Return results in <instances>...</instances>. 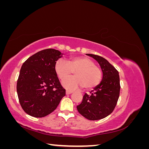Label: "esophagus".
Masks as SVG:
<instances>
[{
	"mask_svg": "<svg viewBox=\"0 0 149 149\" xmlns=\"http://www.w3.org/2000/svg\"><path fill=\"white\" fill-rule=\"evenodd\" d=\"M71 93H73V91H69V90H66V94H70Z\"/></svg>",
	"mask_w": 149,
	"mask_h": 149,
	"instance_id": "1",
	"label": "esophagus"
}]
</instances>
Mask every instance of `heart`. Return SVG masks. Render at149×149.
I'll return each mask as SVG.
<instances>
[{"mask_svg":"<svg viewBox=\"0 0 149 149\" xmlns=\"http://www.w3.org/2000/svg\"><path fill=\"white\" fill-rule=\"evenodd\" d=\"M55 68L57 76L61 79L68 77L75 71V76L62 81L63 86L69 90L83 86L86 89H91L96 87L102 79L101 70L87 57H73L70 58L68 62L60 59L56 61Z\"/></svg>","mask_w":149,"mask_h":149,"instance_id":"heart-1","label":"heart"}]
</instances>
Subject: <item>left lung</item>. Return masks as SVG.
Listing matches in <instances>:
<instances>
[{
	"instance_id": "left-lung-1",
	"label": "left lung",
	"mask_w": 149,
	"mask_h": 149,
	"mask_svg": "<svg viewBox=\"0 0 149 149\" xmlns=\"http://www.w3.org/2000/svg\"><path fill=\"white\" fill-rule=\"evenodd\" d=\"M100 64L102 72L101 83L90 94L86 93L82 102L77 106L79 114L91 120H100L109 116L113 111L120 93L119 72L105 58L87 54Z\"/></svg>"
}]
</instances>
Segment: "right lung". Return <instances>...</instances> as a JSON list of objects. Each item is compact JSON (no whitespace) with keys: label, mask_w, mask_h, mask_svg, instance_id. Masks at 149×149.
Returning <instances> with one entry per match:
<instances>
[{"label":"right lung","mask_w":149,"mask_h":149,"mask_svg":"<svg viewBox=\"0 0 149 149\" xmlns=\"http://www.w3.org/2000/svg\"><path fill=\"white\" fill-rule=\"evenodd\" d=\"M64 53L55 49L40 51L22 66L17 92L22 109L34 118H43L55 111L65 96L55 71L56 61Z\"/></svg>","instance_id":"right-lung-1"}]
</instances>
